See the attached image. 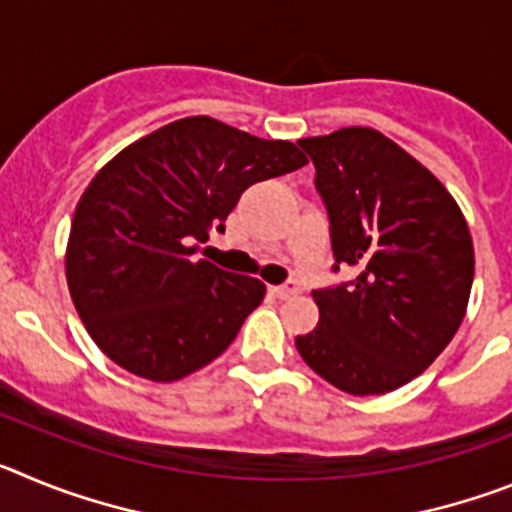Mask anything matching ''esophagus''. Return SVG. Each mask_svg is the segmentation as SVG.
<instances>
[{"instance_id":"esophagus-1","label":"esophagus","mask_w":512,"mask_h":512,"mask_svg":"<svg viewBox=\"0 0 512 512\" xmlns=\"http://www.w3.org/2000/svg\"><path fill=\"white\" fill-rule=\"evenodd\" d=\"M269 292L277 297V300H289V297L300 295L302 284L297 282V279H289L287 284H279V287H269Z\"/></svg>"}]
</instances>
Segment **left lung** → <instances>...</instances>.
<instances>
[{
	"mask_svg": "<svg viewBox=\"0 0 512 512\" xmlns=\"http://www.w3.org/2000/svg\"><path fill=\"white\" fill-rule=\"evenodd\" d=\"M328 210L333 271L315 289L320 320L295 338L312 372L348 395H384L433 364L467 312L474 246L446 187L372 128L297 140Z\"/></svg>",
	"mask_w": 512,
	"mask_h": 512,
	"instance_id": "8db88e82",
	"label": "left lung"
}]
</instances>
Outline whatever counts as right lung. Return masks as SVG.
<instances>
[{"label": "right lung", "mask_w": 512, "mask_h": 512, "mask_svg": "<svg viewBox=\"0 0 512 512\" xmlns=\"http://www.w3.org/2000/svg\"><path fill=\"white\" fill-rule=\"evenodd\" d=\"M289 140L184 117L135 140L81 194L66 279L81 323L130 374L176 382L223 354L264 282L194 261L251 184L302 169Z\"/></svg>", "instance_id": "add662e5"}]
</instances>
